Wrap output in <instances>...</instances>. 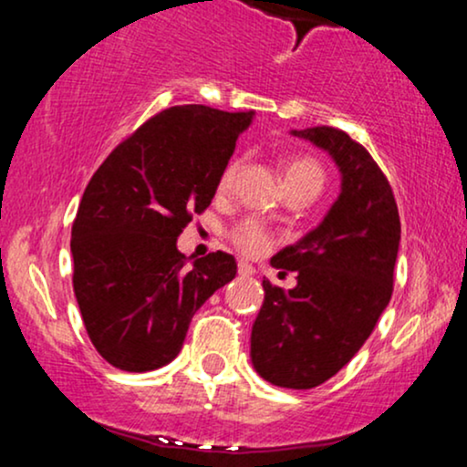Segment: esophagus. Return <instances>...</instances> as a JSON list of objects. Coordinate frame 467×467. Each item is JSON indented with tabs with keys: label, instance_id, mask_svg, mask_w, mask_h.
<instances>
[{
	"label": "esophagus",
	"instance_id": "esophagus-1",
	"mask_svg": "<svg viewBox=\"0 0 467 467\" xmlns=\"http://www.w3.org/2000/svg\"><path fill=\"white\" fill-rule=\"evenodd\" d=\"M237 270H239V275L241 276H254V267H252L250 264H245V261H241V264L237 265Z\"/></svg>",
	"mask_w": 467,
	"mask_h": 467
}]
</instances>
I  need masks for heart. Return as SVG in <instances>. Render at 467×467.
I'll list each match as a JSON object with an SVG mask.
<instances>
[{
  "mask_svg": "<svg viewBox=\"0 0 467 467\" xmlns=\"http://www.w3.org/2000/svg\"><path fill=\"white\" fill-rule=\"evenodd\" d=\"M239 173V162L233 160L226 169H223L222 178H219V191H228L233 186L234 178ZM283 180H285V189L287 186H314V189H323V182H325V173H323V166L316 162L314 158H294L289 160L283 169ZM230 239L237 248L248 256H259L270 248L272 237L270 233L261 226L259 222H241L239 226L233 228L230 233Z\"/></svg>",
  "mask_w": 467,
  "mask_h": 467,
  "instance_id": "heart-1",
  "label": "heart"
}]
</instances>
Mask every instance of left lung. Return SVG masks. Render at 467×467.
<instances>
[{
	"label": "left lung",
	"instance_id": "left-lung-1",
	"mask_svg": "<svg viewBox=\"0 0 467 467\" xmlns=\"http://www.w3.org/2000/svg\"><path fill=\"white\" fill-rule=\"evenodd\" d=\"M331 155L340 195L323 222L272 256L296 287L264 281L252 325L254 371L275 387L314 389L340 371L371 336L393 294L400 213L387 175L360 142L334 127L292 130Z\"/></svg>",
	"mask_w": 467,
	"mask_h": 467
}]
</instances>
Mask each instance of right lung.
<instances>
[{
	"label": "right lung",
	"mask_w": 467,
	"mask_h": 467,
	"mask_svg": "<svg viewBox=\"0 0 467 467\" xmlns=\"http://www.w3.org/2000/svg\"><path fill=\"white\" fill-rule=\"evenodd\" d=\"M254 111L175 105L107 155L72 226L74 294L96 351L144 373L184 345L191 318L237 275L226 252L186 259L178 237L206 211Z\"/></svg>",
	"instance_id": "add662e5"
}]
</instances>
